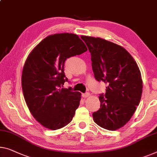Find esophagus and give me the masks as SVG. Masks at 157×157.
<instances>
[{"label":"esophagus","instance_id":"34e87169","mask_svg":"<svg viewBox=\"0 0 157 157\" xmlns=\"http://www.w3.org/2000/svg\"><path fill=\"white\" fill-rule=\"evenodd\" d=\"M89 96H90V93H89V92L84 93V94H82V97H84V98H86V97H88Z\"/></svg>","mask_w":157,"mask_h":157}]
</instances>
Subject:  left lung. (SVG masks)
Returning <instances> with one entry per match:
<instances>
[{
    "mask_svg": "<svg viewBox=\"0 0 157 157\" xmlns=\"http://www.w3.org/2000/svg\"><path fill=\"white\" fill-rule=\"evenodd\" d=\"M91 53L94 78L107 85L99 99L100 109L94 112V122L104 129L125 125L141 99L142 79L134 58L122 46L99 37L82 36Z\"/></svg>",
    "mask_w": 157,
    "mask_h": 157,
    "instance_id": "8db88e82",
    "label": "left lung"
}]
</instances>
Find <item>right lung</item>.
Returning <instances> with one entry per match:
<instances>
[{
	"label": "right lung",
	"instance_id": "obj_1",
	"mask_svg": "<svg viewBox=\"0 0 157 157\" xmlns=\"http://www.w3.org/2000/svg\"><path fill=\"white\" fill-rule=\"evenodd\" d=\"M86 51L78 35L62 33L46 37L28 56L22 74L23 94L32 116L45 128L58 130L72 120L81 93L63 87L68 82L64 64Z\"/></svg>",
	"mask_w": 157,
	"mask_h": 157
}]
</instances>
